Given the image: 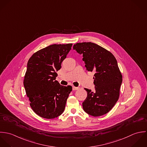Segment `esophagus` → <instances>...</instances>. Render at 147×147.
<instances>
[{
  "mask_svg": "<svg viewBox=\"0 0 147 147\" xmlns=\"http://www.w3.org/2000/svg\"><path fill=\"white\" fill-rule=\"evenodd\" d=\"M79 88H78V87H75V86H73V90H78L79 89Z\"/></svg>",
  "mask_w": 147,
  "mask_h": 147,
  "instance_id": "34e87169",
  "label": "esophagus"
}]
</instances>
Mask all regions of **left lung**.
Wrapping results in <instances>:
<instances>
[{
	"label": "left lung",
	"mask_w": 147,
	"mask_h": 147,
	"mask_svg": "<svg viewBox=\"0 0 147 147\" xmlns=\"http://www.w3.org/2000/svg\"><path fill=\"white\" fill-rule=\"evenodd\" d=\"M73 49L83 55L87 70L94 71L95 91L85 88L88 96L82 103L84 110L93 117L108 113L119 98L122 75L114 56L104 48L91 42H79Z\"/></svg>",
	"instance_id": "left-lung-1"
}]
</instances>
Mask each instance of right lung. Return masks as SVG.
<instances>
[{
	"instance_id": "right-lung-1",
	"label": "right lung",
	"mask_w": 147,
	"mask_h": 147,
	"mask_svg": "<svg viewBox=\"0 0 147 147\" xmlns=\"http://www.w3.org/2000/svg\"><path fill=\"white\" fill-rule=\"evenodd\" d=\"M72 45H49L35 52L28 61L24 86L30 107L41 117L55 119L64 111L72 87L62 86L55 80Z\"/></svg>"
}]
</instances>
